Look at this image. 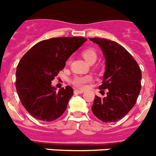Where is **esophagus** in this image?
Instances as JSON below:
<instances>
[{"label": "esophagus", "instance_id": "1", "mask_svg": "<svg viewBox=\"0 0 156 156\" xmlns=\"http://www.w3.org/2000/svg\"><path fill=\"white\" fill-rule=\"evenodd\" d=\"M74 93H75V94H82V93H83V90H74Z\"/></svg>", "mask_w": 156, "mask_h": 156}]
</instances>
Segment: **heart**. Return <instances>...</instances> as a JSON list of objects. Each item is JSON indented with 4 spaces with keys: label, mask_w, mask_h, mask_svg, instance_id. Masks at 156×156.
Listing matches in <instances>:
<instances>
[{
    "label": "heart",
    "mask_w": 156,
    "mask_h": 156,
    "mask_svg": "<svg viewBox=\"0 0 156 156\" xmlns=\"http://www.w3.org/2000/svg\"><path fill=\"white\" fill-rule=\"evenodd\" d=\"M82 55L85 60L89 64L91 62H95V61L97 60L98 55L93 48L86 49V50L83 51ZM70 62H71V59L69 58L67 61V65L70 64ZM91 81L92 76H76L73 79V80H72V83L75 87H76L84 88L88 83L91 82Z\"/></svg>",
    "instance_id": "heart-1"
}]
</instances>
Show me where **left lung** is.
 I'll return each instance as SVG.
<instances>
[{"mask_svg": "<svg viewBox=\"0 0 156 156\" xmlns=\"http://www.w3.org/2000/svg\"><path fill=\"white\" fill-rule=\"evenodd\" d=\"M99 45L105 58V72L99 89L105 98L95 96L92 112L105 122L119 120L132 109L141 85V71L133 56L118 43L107 39L90 38Z\"/></svg>", "mask_w": 156, "mask_h": 156, "instance_id": "1", "label": "left lung"}]
</instances>
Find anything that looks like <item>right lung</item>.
I'll list each match as a JSON object with an SVG mask.
<instances>
[{"instance_id": "add662e5", "label": "right lung", "mask_w": 156, "mask_h": 156, "mask_svg": "<svg viewBox=\"0 0 156 156\" xmlns=\"http://www.w3.org/2000/svg\"><path fill=\"white\" fill-rule=\"evenodd\" d=\"M86 41L81 37L44 40L23 55L16 69V87L22 105L32 116L51 122L64 113L73 90L66 86L57 92L51 81Z\"/></svg>"}]
</instances>
